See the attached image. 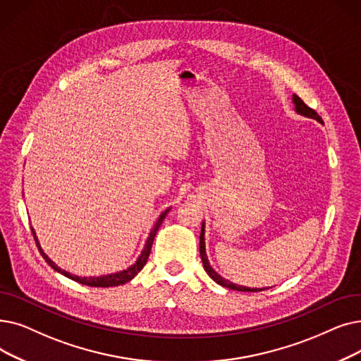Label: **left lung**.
Here are the masks:
<instances>
[{"instance_id":"8db88e82","label":"left lung","mask_w":361,"mask_h":361,"mask_svg":"<svg viewBox=\"0 0 361 361\" xmlns=\"http://www.w3.org/2000/svg\"><path fill=\"white\" fill-rule=\"evenodd\" d=\"M293 103H295V109H296L298 114H301V115L308 116V118H312V119H317L319 122H322L320 115L314 111V109L308 107V106L302 102V99L298 97L296 94H293ZM203 231H205V228H203V224H202V231H200V257H202V262H203V269H205V271L208 273V276H209L214 281H216L218 285H221V286L228 288V289H233V290H239V292H259V290H262V289H257V288H255V289H250V288L234 285V283H231V281H228V280L223 279L219 274H216V273L212 270V267H211L209 262H208V258H207V252H205V238H203ZM265 289H267V288H265Z\"/></svg>"}]
</instances>
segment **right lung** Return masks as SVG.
<instances>
[{"label": "right lung", "mask_w": 361, "mask_h": 361, "mask_svg": "<svg viewBox=\"0 0 361 361\" xmlns=\"http://www.w3.org/2000/svg\"><path fill=\"white\" fill-rule=\"evenodd\" d=\"M168 211H169V209H166L165 212H162L158 221H156L153 230H152L150 234H149V238H147V242H146V246H145V249H143V252H142V255H140V258L135 261L134 265H131L130 269L123 270V271H119V273H115V274H109V276H100V277H78V276H73V274H71V273H68V271H65V270H61L60 267H57V265H56L49 257H47V255L44 254V250H42V247L39 246V242H38V239H37V236H35L34 228L30 227V230H32L34 239H35V242H37V246H38V249H39V252H41L42 258L47 261V264L51 265V269H54L56 271H59V273H61L63 276H66V277H69V279L78 281V283H82V285H87V286H94V288H111V286H119V285L127 283V281H130L131 279H134V277L137 276V273L145 267L147 259H149V255H150L152 243H153V239H154V236H156V231L159 230V227H161V224H162V221H164V218L166 216Z\"/></svg>", "instance_id": "right-lung-1"}]
</instances>
